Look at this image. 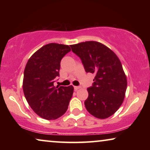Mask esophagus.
<instances>
[{
  "label": "esophagus",
  "mask_w": 150,
  "mask_h": 150,
  "mask_svg": "<svg viewBox=\"0 0 150 150\" xmlns=\"http://www.w3.org/2000/svg\"><path fill=\"white\" fill-rule=\"evenodd\" d=\"M74 90H75V91H77L78 89H80V88H81V87H79V86H74Z\"/></svg>",
  "instance_id": "34e87169"
}]
</instances>
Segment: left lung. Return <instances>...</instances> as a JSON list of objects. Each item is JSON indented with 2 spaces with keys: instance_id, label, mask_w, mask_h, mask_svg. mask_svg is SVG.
Listing matches in <instances>:
<instances>
[{
  "instance_id": "1",
  "label": "left lung",
  "mask_w": 150,
  "mask_h": 150,
  "mask_svg": "<svg viewBox=\"0 0 150 150\" xmlns=\"http://www.w3.org/2000/svg\"><path fill=\"white\" fill-rule=\"evenodd\" d=\"M71 50L81 59L87 73L95 74L85 101L87 111L99 119L113 115L122 105L127 79L117 56L100 42H85L71 45Z\"/></svg>"
}]
</instances>
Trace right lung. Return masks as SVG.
I'll return each instance as SVG.
<instances>
[{
    "mask_svg": "<svg viewBox=\"0 0 150 150\" xmlns=\"http://www.w3.org/2000/svg\"><path fill=\"white\" fill-rule=\"evenodd\" d=\"M70 50L67 45H45L30 57L24 69L22 87L26 101L37 115L46 120L62 116L72 97L73 86H54L61 59Z\"/></svg>",
    "mask_w": 150,
    "mask_h": 150,
    "instance_id": "right-lung-1",
    "label": "right lung"
}]
</instances>
